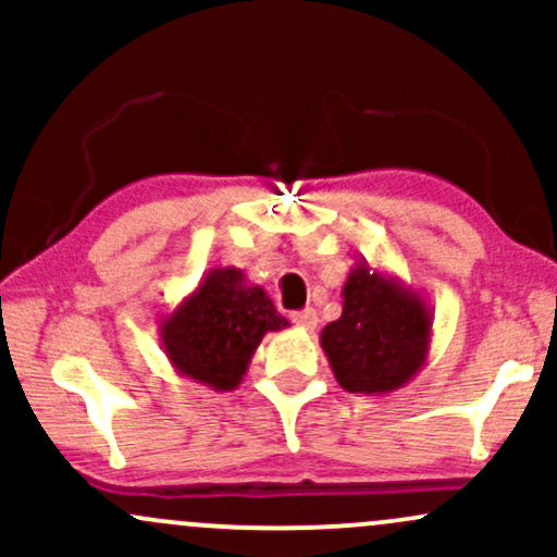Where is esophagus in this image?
<instances>
[{"mask_svg": "<svg viewBox=\"0 0 557 557\" xmlns=\"http://www.w3.org/2000/svg\"><path fill=\"white\" fill-rule=\"evenodd\" d=\"M290 319L293 322L298 324V327H304V330H314L317 327V311L314 309H304V311H293L290 314Z\"/></svg>", "mask_w": 557, "mask_h": 557, "instance_id": "esophagus-1", "label": "esophagus"}]
</instances>
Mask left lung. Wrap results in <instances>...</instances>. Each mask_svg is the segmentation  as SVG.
Returning a JSON list of instances; mask_svg holds the SVG:
<instances>
[{"instance_id":"obj_1","label":"left lung","mask_w":557,"mask_h":557,"mask_svg":"<svg viewBox=\"0 0 557 557\" xmlns=\"http://www.w3.org/2000/svg\"><path fill=\"white\" fill-rule=\"evenodd\" d=\"M337 385L385 395L417 376L430 359L432 309L398 274L356 261L343 283V314L319 335Z\"/></svg>"}]
</instances>
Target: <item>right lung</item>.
Returning a JSON list of instances; mask_svg holds the SVG:
<instances>
[{
    "label": "right lung",
    "mask_w": 557,
    "mask_h": 557,
    "mask_svg": "<svg viewBox=\"0 0 557 557\" xmlns=\"http://www.w3.org/2000/svg\"><path fill=\"white\" fill-rule=\"evenodd\" d=\"M261 285L238 267H214L159 319V341L177 374L230 393L243 382L261 337L287 327Z\"/></svg>",
    "instance_id": "1"
}]
</instances>
